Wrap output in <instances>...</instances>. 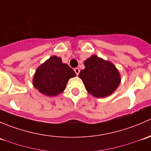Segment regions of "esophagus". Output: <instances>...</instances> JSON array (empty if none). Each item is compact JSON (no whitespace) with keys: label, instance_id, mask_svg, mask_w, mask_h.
Segmentation results:
<instances>
[{"label":"esophagus","instance_id":"obj_1","mask_svg":"<svg viewBox=\"0 0 151 151\" xmlns=\"http://www.w3.org/2000/svg\"><path fill=\"white\" fill-rule=\"evenodd\" d=\"M74 70V72L76 73V74H77V75H78L79 73H80V68H75Z\"/></svg>","mask_w":151,"mask_h":151}]
</instances>
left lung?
I'll return each instance as SVG.
<instances>
[{"instance_id":"8db88e82","label":"left lung","mask_w":151,"mask_h":151,"mask_svg":"<svg viewBox=\"0 0 151 151\" xmlns=\"http://www.w3.org/2000/svg\"><path fill=\"white\" fill-rule=\"evenodd\" d=\"M85 68L79 77L83 80L87 91L96 98L111 95L121 83V75L113 63L92 55L85 60Z\"/></svg>"}]
</instances>
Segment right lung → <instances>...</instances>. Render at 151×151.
Instances as JSON below:
<instances>
[{
    "label": "right lung",
    "instance_id": "right-lung-1",
    "mask_svg": "<svg viewBox=\"0 0 151 151\" xmlns=\"http://www.w3.org/2000/svg\"><path fill=\"white\" fill-rule=\"evenodd\" d=\"M75 76L74 70L62 63L60 58L52 56L38 67L33 78V85L44 95L55 96L61 93L68 80Z\"/></svg>",
    "mask_w": 151,
    "mask_h": 151
}]
</instances>
